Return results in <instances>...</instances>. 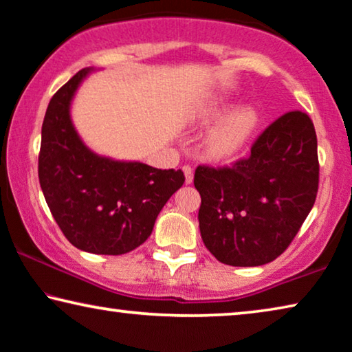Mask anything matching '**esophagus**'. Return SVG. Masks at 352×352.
<instances>
[{"label": "esophagus", "instance_id": "34e87169", "mask_svg": "<svg viewBox=\"0 0 352 352\" xmlns=\"http://www.w3.org/2000/svg\"><path fill=\"white\" fill-rule=\"evenodd\" d=\"M183 174H185V180H186L188 185H190V183H192L194 170H192L191 166H185V167H183Z\"/></svg>", "mask_w": 352, "mask_h": 352}]
</instances>
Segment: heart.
I'll return each mask as SVG.
<instances>
[{"label": "heart", "instance_id": "1", "mask_svg": "<svg viewBox=\"0 0 352 352\" xmlns=\"http://www.w3.org/2000/svg\"><path fill=\"white\" fill-rule=\"evenodd\" d=\"M228 110L226 102H213L199 113V123L210 124ZM258 112L250 106L232 110L210 131L206 139V151L213 160H230L242 151L258 126Z\"/></svg>", "mask_w": 352, "mask_h": 352}]
</instances>
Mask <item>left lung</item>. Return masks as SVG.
<instances>
[{
	"mask_svg": "<svg viewBox=\"0 0 352 352\" xmlns=\"http://www.w3.org/2000/svg\"><path fill=\"white\" fill-rule=\"evenodd\" d=\"M318 185L316 131L305 112L291 110L267 126L248 158L196 169L204 245L223 264H269L297 235Z\"/></svg>",
	"mask_w": 352,
	"mask_h": 352,
	"instance_id": "8db88e82",
	"label": "left lung"
}]
</instances>
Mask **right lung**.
<instances>
[{"label": "right lung", "instance_id": "obj_1", "mask_svg": "<svg viewBox=\"0 0 352 352\" xmlns=\"http://www.w3.org/2000/svg\"><path fill=\"white\" fill-rule=\"evenodd\" d=\"M91 71H78L50 99L42 123L39 183L56 224L76 248L118 256L150 237L185 175L180 169L99 156L82 142L71 120V101Z\"/></svg>", "mask_w": 352, "mask_h": 352}]
</instances>
